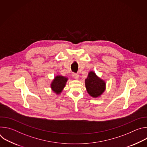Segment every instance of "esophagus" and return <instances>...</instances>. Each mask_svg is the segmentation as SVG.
I'll use <instances>...</instances> for the list:
<instances>
[{"label":"esophagus","mask_w":147,"mask_h":147,"mask_svg":"<svg viewBox=\"0 0 147 147\" xmlns=\"http://www.w3.org/2000/svg\"><path fill=\"white\" fill-rule=\"evenodd\" d=\"M72 76H73V77L74 78H76V79H78V77H79V75H78L77 73H73Z\"/></svg>","instance_id":"1"}]
</instances>
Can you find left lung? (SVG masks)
Masks as SVG:
<instances>
[{
    "instance_id": "8db88e82",
    "label": "left lung",
    "mask_w": 147,
    "mask_h": 147,
    "mask_svg": "<svg viewBox=\"0 0 147 147\" xmlns=\"http://www.w3.org/2000/svg\"><path fill=\"white\" fill-rule=\"evenodd\" d=\"M86 87L89 95L94 98L100 96L106 88V83L91 71L85 80Z\"/></svg>"
}]
</instances>
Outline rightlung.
<instances>
[{
    "label": "right lung",
    "mask_w": 147,
    "mask_h": 147,
    "mask_svg": "<svg viewBox=\"0 0 147 147\" xmlns=\"http://www.w3.org/2000/svg\"><path fill=\"white\" fill-rule=\"evenodd\" d=\"M68 78L62 76H57L52 81L51 87L56 94H60L66 86Z\"/></svg>",
    "instance_id": "1"
}]
</instances>
